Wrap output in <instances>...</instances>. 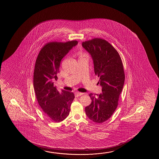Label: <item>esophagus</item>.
Segmentation results:
<instances>
[{
    "mask_svg": "<svg viewBox=\"0 0 159 159\" xmlns=\"http://www.w3.org/2000/svg\"><path fill=\"white\" fill-rule=\"evenodd\" d=\"M83 93H80V92H75L74 93L75 97H78L79 96L83 95Z\"/></svg>",
    "mask_w": 159,
    "mask_h": 159,
    "instance_id": "1",
    "label": "esophagus"
}]
</instances>
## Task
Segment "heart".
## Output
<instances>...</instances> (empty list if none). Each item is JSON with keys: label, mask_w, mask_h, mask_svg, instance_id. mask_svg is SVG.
Listing matches in <instances>:
<instances>
[{"label": "heart", "mask_w": 159, "mask_h": 159, "mask_svg": "<svg viewBox=\"0 0 159 159\" xmlns=\"http://www.w3.org/2000/svg\"><path fill=\"white\" fill-rule=\"evenodd\" d=\"M81 57H84V55H83V54H81Z\"/></svg>", "instance_id": "obj_1"}]
</instances>
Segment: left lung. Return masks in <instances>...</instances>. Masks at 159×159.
<instances>
[{"label": "left lung", "instance_id": "obj_1", "mask_svg": "<svg viewBox=\"0 0 159 159\" xmlns=\"http://www.w3.org/2000/svg\"><path fill=\"white\" fill-rule=\"evenodd\" d=\"M82 46L91 57L94 73L102 88L97 97L89 94L92 102L85 107V112L89 120L102 123L110 118L117 107L125 80L122 60L117 50L104 39H94L84 42Z\"/></svg>", "mask_w": 159, "mask_h": 159}]
</instances>
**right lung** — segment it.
<instances>
[{"mask_svg":"<svg viewBox=\"0 0 159 159\" xmlns=\"http://www.w3.org/2000/svg\"><path fill=\"white\" fill-rule=\"evenodd\" d=\"M78 44L50 42L42 48L38 55L34 73L33 85L39 104L49 120L60 122L69 115L74 100L73 92L62 90L60 93L54 85L61 60Z\"/></svg>","mask_w":159,"mask_h":159,"instance_id":"1","label":"right lung"}]
</instances>
